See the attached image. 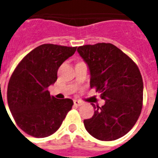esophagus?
<instances>
[{
  "label": "esophagus",
  "mask_w": 158,
  "mask_h": 158,
  "mask_svg": "<svg viewBox=\"0 0 158 158\" xmlns=\"http://www.w3.org/2000/svg\"><path fill=\"white\" fill-rule=\"evenodd\" d=\"M73 104L75 105V106H81L83 104L82 102H80V101H78V100H74L73 101Z\"/></svg>",
  "instance_id": "obj_1"
}]
</instances>
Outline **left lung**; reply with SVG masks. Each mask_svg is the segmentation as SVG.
<instances>
[{"mask_svg": "<svg viewBox=\"0 0 158 158\" xmlns=\"http://www.w3.org/2000/svg\"><path fill=\"white\" fill-rule=\"evenodd\" d=\"M77 51L90 72V88L105 100L92 118L84 120L86 130L100 140H114L132 129L143 102V80L132 59L111 43L79 46Z\"/></svg>", "mask_w": 158, "mask_h": 158, "instance_id": "8db88e82", "label": "left lung"}]
</instances>
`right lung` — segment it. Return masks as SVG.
I'll return each instance as SVG.
<instances>
[{
  "label": "right lung",
  "instance_id": "add662e5",
  "mask_svg": "<svg viewBox=\"0 0 158 158\" xmlns=\"http://www.w3.org/2000/svg\"><path fill=\"white\" fill-rule=\"evenodd\" d=\"M76 49L44 44L27 54L14 69L7 102L17 125L26 134L36 138L54 134L72 108V100L56 99L48 87L56 81L59 67Z\"/></svg>",
  "mask_w": 158,
  "mask_h": 158
}]
</instances>
